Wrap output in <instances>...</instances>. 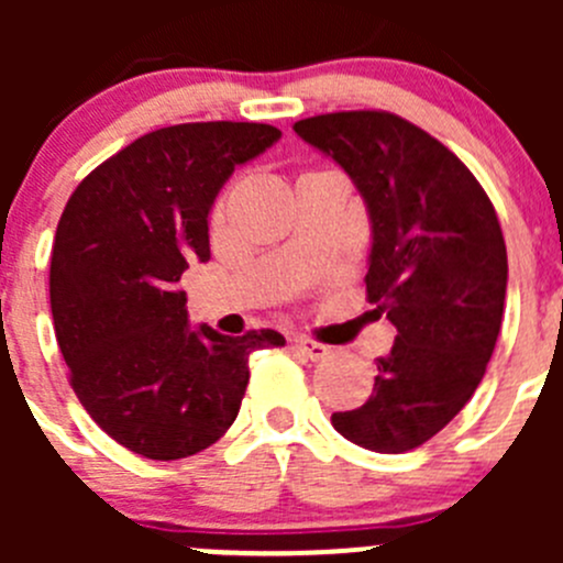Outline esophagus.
<instances>
[{
	"instance_id": "obj_1",
	"label": "esophagus",
	"mask_w": 563,
	"mask_h": 563,
	"mask_svg": "<svg viewBox=\"0 0 563 563\" xmlns=\"http://www.w3.org/2000/svg\"><path fill=\"white\" fill-rule=\"evenodd\" d=\"M294 345H297L299 351H302L305 356H308V360H323V356L329 354V349L327 345H321V343H316V340H310V338H305V334H297V338H294Z\"/></svg>"
}]
</instances>
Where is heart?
Listing matches in <instances>:
<instances>
[{"instance_id":"1","label":"heart","mask_w":563,"mask_h":563,"mask_svg":"<svg viewBox=\"0 0 563 563\" xmlns=\"http://www.w3.org/2000/svg\"><path fill=\"white\" fill-rule=\"evenodd\" d=\"M220 212H223V209H218V218H220Z\"/></svg>"}]
</instances>
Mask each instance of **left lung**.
<instances>
[{"label": "left lung", "mask_w": 563, "mask_h": 563, "mask_svg": "<svg viewBox=\"0 0 563 563\" xmlns=\"http://www.w3.org/2000/svg\"><path fill=\"white\" fill-rule=\"evenodd\" d=\"M371 218L367 299L397 338L371 400L332 413L343 439L400 455L433 439L479 387L507 299V245L490 198L441 141L387 111L302 119Z\"/></svg>", "instance_id": "left-lung-1"}]
</instances>
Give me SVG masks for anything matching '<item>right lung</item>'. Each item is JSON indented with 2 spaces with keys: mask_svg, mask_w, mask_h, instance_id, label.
Here are the masks:
<instances>
[{
  "mask_svg": "<svg viewBox=\"0 0 563 563\" xmlns=\"http://www.w3.org/2000/svg\"><path fill=\"white\" fill-rule=\"evenodd\" d=\"M280 141L255 122L155 130L95 168L67 201L51 250V313L70 384L89 417L135 455L179 460L212 446L240 413L253 351L190 327L176 288L209 261V212L236 166Z\"/></svg>",
  "mask_w": 563,
  "mask_h": 563,
  "instance_id": "right-lung-1",
  "label": "right lung"
}]
</instances>
